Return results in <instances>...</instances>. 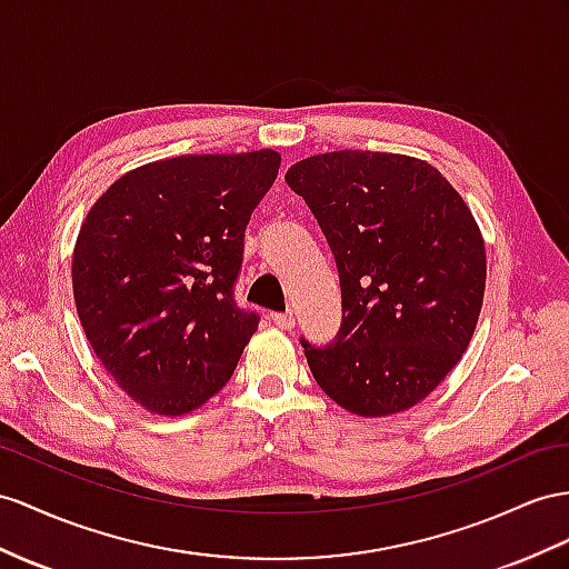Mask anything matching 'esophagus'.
I'll use <instances>...</instances> for the list:
<instances>
[{"instance_id": "1", "label": "esophagus", "mask_w": 569, "mask_h": 569, "mask_svg": "<svg viewBox=\"0 0 569 569\" xmlns=\"http://www.w3.org/2000/svg\"><path fill=\"white\" fill-rule=\"evenodd\" d=\"M271 322L283 331H290L296 327V317H293V312H271Z\"/></svg>"}]
</instances>
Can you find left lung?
Segmentation results:
<instances>
[{"instance_id": "left-lung-1", "label": "left lung", "mask_w": 569, "mask_h": 569, "mask_svg": "<svg viewBox=\"0 0 569 569\" xmlns=\"http://www.w3.org/2000/svg\"><path fill=\"white\" fill-rule=\"evenodd\" d=\"M286 182L315 213L341 281L337 339H302L317 385L362 418L411 409L473 337L486 293L473 213L440 170L401 153H319Z\"/></svg>"}]
</instances>
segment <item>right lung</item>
Returning <instances> with one entry per match:
<instances>
[{
	"mask_svg": "<svg viewBox=\"0 0 569 569\" xmlns=\"http://www.w3.org/2000/svg\"><path fill=\"white\" fill-rule=\"evenodd\" d=\"M281 156H178L129 170L81 223L71 283L93 353L158 416L218 395L259 327L232 298L244 228Z\"/></svg>",
	"mask_w": 569,
	"mask_h": 569,
	"instance_id": "obj_1",
	"label": "right lung"
}]
</instances>
